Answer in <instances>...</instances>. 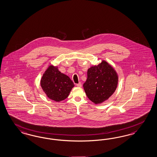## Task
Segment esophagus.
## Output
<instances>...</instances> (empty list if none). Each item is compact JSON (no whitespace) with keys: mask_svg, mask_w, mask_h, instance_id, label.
<instances>
[{"mask_svg":"<svg viewBox=\"0 0 157 157\" xmlns=\"http://www.w3.org/2000/svg\"><path fill=\"white\" fill-rule=\"evenodd\" d=\"M76 86L78 87H82L81 83V82H79V83H77V84H76Z\"/></svg>","mask_w":157,"mask_h":157,"instance_id":"obj_1","label":"esophagus"}]
</instances>
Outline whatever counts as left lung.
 <instances>
[{"label": "left lung", "instance_id": "1", "mask_svg": "<svg viewBox=\"0 0 157 157\" xmlns=\"http://www.w3.org/2000/svg\"><path fill=\"white\" fill-rule=\"evenodd\" d=\"M118 77L114 68L103 61L87 70V78L83 88L87 98L95 104L107 100L115 91Z\"/></svg>", "mask_w": 157, "mask_h": 157}]
</instances>
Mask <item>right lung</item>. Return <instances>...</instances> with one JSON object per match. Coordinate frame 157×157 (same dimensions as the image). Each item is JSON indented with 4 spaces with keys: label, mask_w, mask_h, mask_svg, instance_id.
I'll list each match as a JSON object with an SVG mask.
<instances>
[{
    "label": "right lung",
    "mask_w": 157,
    "mask_h": 157,
    "mask_svg": "<svg viewBox=\"0 0 157 157\" xmlns=\"http://www.w3.org/2000/svg\"><path fill=\"white\" fill-rule=\"evenodd\" d=\"M40 85L47 96L57 102L65 100L74 86L68 76L61 73L57 67L53 65L49 66L44 73Z\"/></svg>",
    "instance_id": "obj_1"
}]
</instances>
